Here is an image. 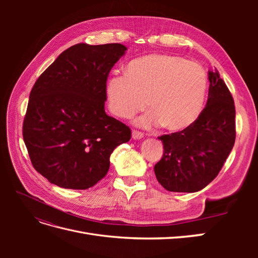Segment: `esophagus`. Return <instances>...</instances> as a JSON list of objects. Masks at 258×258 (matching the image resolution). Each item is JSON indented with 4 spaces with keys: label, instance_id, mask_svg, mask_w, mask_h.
<instances>
[{
    "label": "esophagus",
    "instance_id": "34e87169",
    "mask_svg": "<svg viewBox=\"0 0 258 258\" xmlns=\"http://www.w3.org/2000/svg\"><path fill=\"white\" fill-rule=\"evenodd\" d=\"M142 138H143L142 132L137 131V130L132 131V139H134V140H140V139H142Z\"/></svg>",
    "mask_w": 258,
    "mask_h": 258
}]
</instances>
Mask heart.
<instances>
[{"instance_id":"1","label":"heart","mask_w":258,"mask_h":258,"mask_svg":"<svg viewBox=\"0 0 258 258\" xmlns=\"http://www.w3.org/2000/svg\"><path fill=\"white\" fill-rule=\"evenodd\" d=\"M104 91L115 116L130 118L147 104L151 112L137 119V124H161L179 132L196 122L204 110L208 75L200 64L184 57L154 53L130 61L124 74L111 75Z\"/></svg>"}]
</instances>
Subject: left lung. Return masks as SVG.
<instances>
[{
	"label": "left lung",
	"instance_id": "obj_1",
	"mask_svg": "<svg viewBox=\"0 0 258 258\" xmlns=\"http://www.w3.org/2000/svg\"><path fill=\"white\" fill-rule=\"evenodd\" d=\"M207 105L187 129L161 136L163 156L154 171L163 188L199 191L217 176L236 140L233 99L217 70L209 71Z\"/></svg>",
	"mask_w": 258,
	"mask_h": 258
}]
</instances>
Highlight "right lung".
Wrapping results in <instances>:
<instances>
[{
    "instance_id": "1",
    "label": "right lung",
    "mask_w": 258,
    "mask_h": 258,
    "mask_svg": "<svg viewBox=\"0 0 258 258\" xmlns=\"http://www.w3.org/2000/svg\"><path fill=\"white\" fill-rule=\"evenodd\" d=\"M121 44H76L45 70L30 93L22 136L31 162L51 184L87 189L103 178L131 130L106 115L108 73Z\"/></svg>"
}]
</instances>
